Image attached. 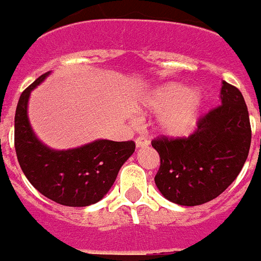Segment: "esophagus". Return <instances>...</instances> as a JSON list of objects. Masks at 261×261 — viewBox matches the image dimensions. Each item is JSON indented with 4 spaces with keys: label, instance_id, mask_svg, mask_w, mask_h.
<instances>
[{
    "label": "esophagus",
    "instance_id": "1",
    "mask_svg": "<svg viewBox=\"0 0 261 261\" xmlns=\"http://www.w3.org/2000/svg\"><path fill=\"white\" fill-rule=\"evenodd\" d=\"M149 144H150V141H149L146 137H137V138H136V146H137L138 149H140V147L149 146Z\"/></svg>",
    "mask_w": 261,
    "mask_h": 261
}]
</instances>
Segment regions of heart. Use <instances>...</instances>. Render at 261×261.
<instances>
[{
	"mask_svg": "<svg viewBox=\"0 0 261 261\" xmlns=\"http://www.w3.org/2000/svg\"><path fill=\"white\" fill-rule=\"evenodd\" d=\"M204 98L199 90L179 82L156 86L141 99V108L158 115L159 133L170 138H183L195 130L201 115Z\"/></svg>",
	"mask_w": 261,
	"mask_h": 261,
	"instance_id": "b5f03b06",
	"label": "heart"
}]
</instances>
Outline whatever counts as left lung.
I'll return each mask as SVG.
<instances>
[{"label":"left lung","mask_w":261,"mask_h":261,"mask_svg":"<svg viewBox=\"0 0 261 261\" xmlns=\"http://www.w3.org/2000/svg\"><path fill=\"white\" fill-rule=\"evenodd\" d=\"M220 100L188 138L151 141L161 158L154 181L168 201L183 206L205 204L241 172L251 145L247 106L241 91L225 81Z\"/></svg>","instance_id":"8db88e82"}]
</instances>
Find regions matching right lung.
<instances>
[{
	"label": "right lung",
	"mask_w": 261,
	"mask_h": 261,
	"mask_svg": "<svg viewBox=\"0 0 261 261\" xmlns=\"http://www.w3.org/2000/svg\"><path fill=\"white\" fill-rule=\"evenodd\" d=\"M40 75L22 93L15 111L14 142L18 162L43 196L65 206H89L107 195L120 168L135 153L133 141L99 138L82 146L56 150L39 140L29 119L32 90L50 74Z\"/></svg>",
	"instance_id": "add662e5"
}]
</instances>
